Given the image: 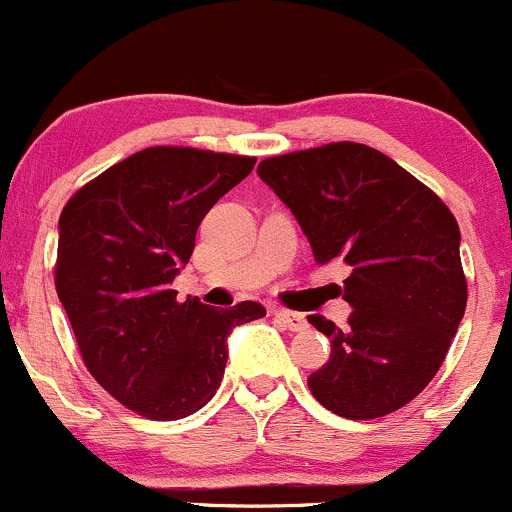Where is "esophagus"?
<instances>
[{"instance_id":"esophagus-1","label":"esophagus","mask_w":512,"mask_h":512,"mask_svg":"<svg viewBox=\"0 0 512 512\" xmlns=\"http://www.w3.org/2000/svg\"><path fill=\"white\" fill-rule=\"evenodd\" d=\"M274 318H277L286 330H294V333H301V330H306L308 325L303 313H291V311H284V308H277V311H274Z\"/></svg>"}]
</instances>
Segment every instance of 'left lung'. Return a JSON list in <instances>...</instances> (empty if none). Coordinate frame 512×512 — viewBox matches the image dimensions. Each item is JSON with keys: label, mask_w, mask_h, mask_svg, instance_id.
Wrapping results in <instances>:
<instances>
[{"label": "left lung", "mask_w": 512, "mask_h": 512, "mask_svg": "<svg viewBox=\"0 0 512 512\" xmlns=\"http://www.w3.org/2000/svg\"><path fill=\"white\" fill-rule=\"evenodd\" d=\"M262 182L289 206L318 265L345 262V328L308 316L330 359L308 376L313 398L350 420L413 401L464 318L466 279L452 211L398 162L362 143L267 157Z\"/></svg>", "instance_id": "left-lung-1"}]
</instances>
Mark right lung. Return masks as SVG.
Wrapping results in <instances>:
<instances>
[{
	"label": "right lung",
	"instance_id": "1",
	"mask_svg": "<svg viewBox=\"0 0 512 512\" xmlns=\"http://www.w3.org/2000/svg\"><path fill=\"white\" fill-rule=\"evenodd\" d=\"M255 157L157 145L101 172L60 213L55 289L89 374L150 420H179L221 386L228 335L265 316L177 301L196 228Z\"/></svg>",
	"mask_w": 512,
	"mask_h": 512
}]
</instances>
